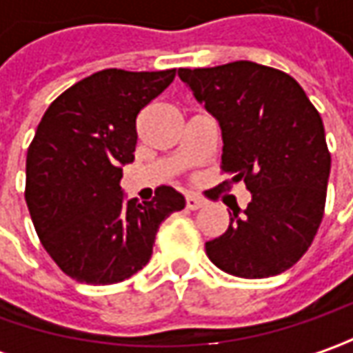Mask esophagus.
Listing matches in <instances>:
<instances>
[{
    "instance_id": "esophagus-1",
    "label": "esophagus",
    "mask_w": 353,
    "mask_h": 353,
    "mask_svg": "<svg viewBox=\"0 0 353 353\" xmlns=\"http://www.w3.org/2000/svg\"><path fill=\"white\" fill-rule=\"evenodd\" d=\"M206 202H204V198L198 196V194H188L186 196V208L188 210H198V208H202Z\"/></svg>"
}]
</instances>
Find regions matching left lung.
I'll return each mask as SVG.
<instances>
[{
    "label": "left lung",
    "mask_w": 353,
    "mask_h": 353,
    "mask_svg": "<svg viewBox=\"0 0 353 353\" xmlns=\"http://www.w3.org/2000/svg\"><path fill=\"white\" fill-rule=\"evenodd\" d=\"M179 76L220 125L225 186L241 181L251 192L248 208L206 241V255L236 277L287 271L324 216L330 153L322 117L292 76L257 62L181 68Z\"/></svg>",
    "instance_id": "obj_1"
}]
</instances>
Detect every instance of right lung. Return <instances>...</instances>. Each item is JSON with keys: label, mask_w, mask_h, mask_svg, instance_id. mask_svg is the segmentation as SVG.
<instances>
[{"label": "right lung", "mask_w": 353, "mask_h": 353, "mask_svg": "<svg viewBox=\"0 0 353 353\" xmlns=\"http://www.w3.org/2000/svg\"><path fill=\"white\" fill-rule=\"evenodd\" d=\"M176 70L108 68L48 105L27 151L25 200L43 248L68 277L88 285L125 281L149 263L157 230L184 196L159 186L151 202L125 198L135 119Z\"/></svg>", "instance_id": "obj_1"}]
</instances>
